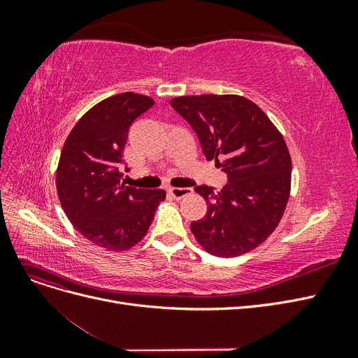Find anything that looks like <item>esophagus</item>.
<instances>
[{
  "label": "esophagus",
  "mask_w": 358,
  "mask_h": 358,
  "mask_svg": "<svg viewBox=\"0 0 358 358\" xmlns=\"http://www.w3.org/2000/svg\"><path fill=\"white\" fill-rule=\"evenodd\" d=\"M191 192H192L191 188H170L169 189V194L175 200H180L183 197H188Z\"/></svg>",
  "instance_id": "1"
}]
</instances>
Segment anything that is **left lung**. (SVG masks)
<instances>
[{"instance_id": "8db88e82", "label": "left lung", "mask_w": 358, "mask_h": 358, "mask_svg": "<svg viewBox=\"0 0 358 358\" xmlns=\"http://www.w3.org/2000/svg\"><path fill=\"white\" fill-rule=\"evenodd\" d=\"M170 104L197 133L206 159L220 162L229 176L221 191L194 189L208 204L203 218L191 222L194 237L215 257L252 251L276 230L289 199L291 157L284 136L242 95H182Z\"/></svg>"}]
</instances>
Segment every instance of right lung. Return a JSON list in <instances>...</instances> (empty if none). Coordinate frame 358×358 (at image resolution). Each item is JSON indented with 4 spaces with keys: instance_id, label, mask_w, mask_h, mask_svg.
I'll list each match as a JSON object with an SVG mask.
<instances>
[{
    "instance_id": "1",
    "label": "right lung",
    "mask_w": 358,
    "mask_h": 358,
    "mask_svg": "<svg viewBox=\"0 0 358 358\" xmlns=\"http://www.w3.org/2000/svg\"><path fill=\"white\" fill-rule=\"evenodd\" d=\"M154 103L136 92L96 103L76 122L61 150L57 192L62 209L85 239L107 251H128L142 241L166 200L164 189L125 187L119 171L129 127Z\"/></svg>"
}]
</instances>
